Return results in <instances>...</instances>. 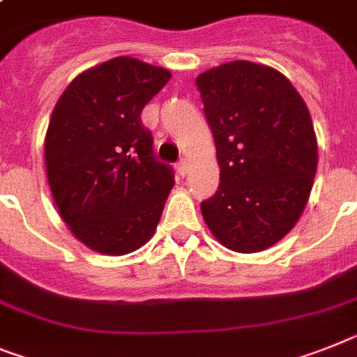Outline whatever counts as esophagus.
Listing matches in <instances>:
<instances>
[{
	"label": "esophagus",
	"mask_w": 357,
	"mask_h": 357,
	"mask_svg": "<svg viewBox=\"0 0 357 357\" xmlns=\"http://www.w3.org/2000/svg\"><path fill=\"white\" fill-rule=\"evenodd\" d=\"M176 172H178L181 176L188 175V172H190V162H188L185 158H182L181 162H178V166H176Z\"/></svg>",
	"instance_id": "esophagus-1"
}]
</instances>
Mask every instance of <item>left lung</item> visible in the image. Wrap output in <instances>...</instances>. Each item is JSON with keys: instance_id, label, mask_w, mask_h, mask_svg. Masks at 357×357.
<instances>
[{"instance_id": "left-lung-1", "label": "left lung", "mask_w": 357, "mask_h": 357, "mask_svg": "<svg viewBox=\"0 0 357 357\" xmlns=\"http://www.w3.org/2000/svg\"><path fill=\"white\" fill-rule=\"evenodd\" d=\"M220 184L200 204L209 231L234 252H260L289 233L309 202L318 141L305 100L282 72L231 61L197 77Z\"/></svg>"}]
</instances>
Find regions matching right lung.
Listing matches in <instances>:
<instances>
[{
  "instance_id": "obj_1",
  "label": "right lung",
  "mask_w": 357,
  "mask_h": 357,
  "mask_svg": "<svg viewBox=\"0 0 357 357\" xmlns=\"http://www.w3.org/2000/svg\"><path fill=\"white\" fill-rule=\"evenodd\" d=\"M169 79L166 68L114 57L81 72L54 106L48 185L70 233L91 251L123 257L157 231L175 181L153 158L141 114Z\"/></svg>"
}]
</instances>
